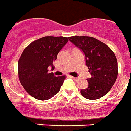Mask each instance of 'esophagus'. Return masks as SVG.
<instances>
[{
  "instance_id": "34e87169",
  "label": "esophagus",
  "mask_w": 131,
  "mask_h": 131,
  "mask_svg": "<svg viewBox=\"0 0 131 131\" xmlns=\"http://www.w3.org/2000/svg\"><path fill=\"white\" fill-rule=\"evenodd\" d=\"M70 77H71V78H73V79H74V80H77V78H77V77H72V76H70Z\"/></svg>"
}]
</instances>
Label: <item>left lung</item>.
Returning <instances> with one entry per match:
<instances>
[{"label": "left lung", "instance_id": "8db88e82", "mask_svg": "<svg viewBox=\"0 0 131 131\" xmlns=\"http://www.w3.org/2000/svg\"><path fill=\"white\" fill-rule=\"evenodd\" d=\"M68 38L84 53L91 75L88 78V88L80 90L81 94L89 100L102 98L110 91L118 77L115 54L107 45L93 37L74 36Z\"/></svg>", "mask_w": 131, "mask_h": 131}]
</instances>
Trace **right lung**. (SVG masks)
<instances>
[{"instance_id": "right-lung-1", "label": "right lung", "mask_w": 131, "mask_h": 131, "mask_svg": "<svg viewBox=\"0 0 131 131\" xmlns=\"http://www.w3.org/2000/svg\"><path fill=\"white\" fill-rule=\"evenodd\" d=\"M68 42L67 37H44L31 43L18 60L20 82L27 93L36 99L46 100L59 92L65 76L55 77L48 72L53 62Z\"/></svg>"}]
</instances>
